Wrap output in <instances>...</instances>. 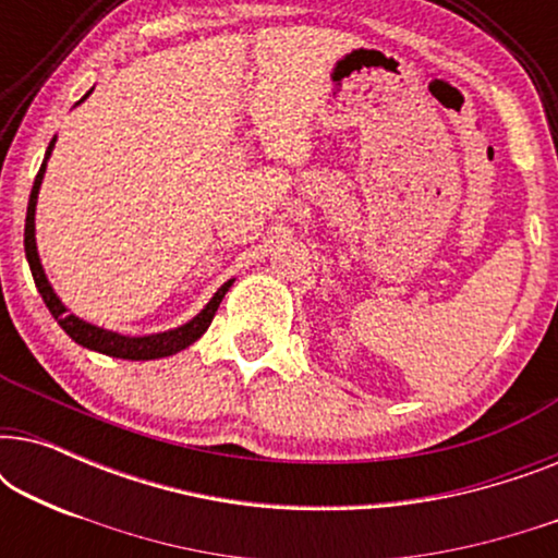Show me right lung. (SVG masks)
<instances>
[{"mask_svg": "<svg viewBox=\"0 0 558 558\" xmlns=\"http://www.w3.org/2000/svg\"><path fill=\"white\" fill-rule=\"evenodd\" d=\"M86 96H83V98H86ZM83 98H81V101H83ZM52 144H56V140L50 142L48 151H45L40 172H37V178H35L33 193H29L27 218H25V256H27L29 271H33L35 287L43 296L45 307L50 310V315L58 319V325L63 327V330L71 335V338L78 342V345L88 348V350H96V353L111 355V357H124V361H155V357L174 355V353H180V350H185L187 345H193V342L210 327L213 317H216V312H218V304L223 302V296H226L228 289H231L233 279L226 281V284L216 292V296H213V300L205 304V310L201 312V315L190 319L187 325H182V327H178V330H170V332L144 335V338H126V335L109 332V330H104V327L83 323V319L71 315V312L65 310V304L58 300V294L52 292L50 281L43 271L40 256H37V246H35V205H37V193H40V182H43V174H45V165H48V157L52 151Z\"/></svg>", "mask_w": 558, "mask_h": 558, "instance_id": "right-lung-1", "label": "right lung"}]
</instances>
